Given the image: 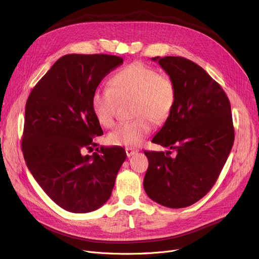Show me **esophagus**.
I'll return each mask as SVG.
<instances>
[{
	"instance_id": "esophagus-1",
	"label": "esophagus",
	"mask_w": 259,
	"mask_h": 259,
	"mask_svg": "<svg viewBox=\"0 0 259 259\" xmlns=\"http://www.w3.org/2000/svg\"><path fill=\"white\" fill-rule=\"evenodd\" d=\"M125 150H126V154H127L128 157H130V156H132L133 154L139 152V150H137V149H133V148H126Z\"/></svg>"
}]
</instances>
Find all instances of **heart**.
Segmentation results:
<instances>
[{"instance_id": "1", "label": "heart", "mask_w": 259, "mask_h": 259, "mask_svg": "<svg viewBox=\"0 0 259 259\" xmlns=\"http://www.w3.org/2000/svg\"><path fill=\"white\" fill-rule=\"evenodd\" d=\"M178 89L167 73H158L155 68L143 62H133L120 68L109 79V87L95 89L91 97L94 117L103 127L114 125L118 101L133 100L132 116L120 124L108 140L115 146L137 147L150 134L154 121L164 124L171 115Z\"/></svg>"}]
</instances>
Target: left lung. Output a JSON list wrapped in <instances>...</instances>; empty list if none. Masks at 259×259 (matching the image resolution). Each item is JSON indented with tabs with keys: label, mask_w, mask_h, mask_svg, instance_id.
Wrapping results in <instances>:
<instances>
[{
	"label": "left lung",
	"mask_w": 259,
	"mask_h": 259,
	"mask_svg": "<svg viewBox=\"0 0 259 259\" xmlns=\"http://www.w3.org/2000/svg\"><path fill=\"white\" fill-rule=\"evenodd\" d=\"M152 61L174 79L178 95L152 140L169 151H144L149 161L144 189L161 206L185 208L210 191L226 164L234 143L231 105L222 86L194 62L182 57Z\"/></svg>",
	"instance_id": "8db88e82"
}]
</instances>
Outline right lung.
Returning a JSON list of instances; mask_svg holds the SVG:
<instances>
[{
    "label": "right lung",
    "instance_id": "right-lung-1",
    "mask_svg": "<svg viewBox=\"0 0 259 259\" xmlns=\"http://www.w3.org/2000/svg\"><path fill=\"white\" fill-rule=\"evenodd\" d=\"M122 59L109 54H67L30 92L25 107L22 151L45 193L66 211L87 213L111 196L126 159L120 147L97 148L103 130L91 109L102 79Z\"/></svg>",
    "mask_w": 259,
    "mask_h": 259
}]
</instances>
